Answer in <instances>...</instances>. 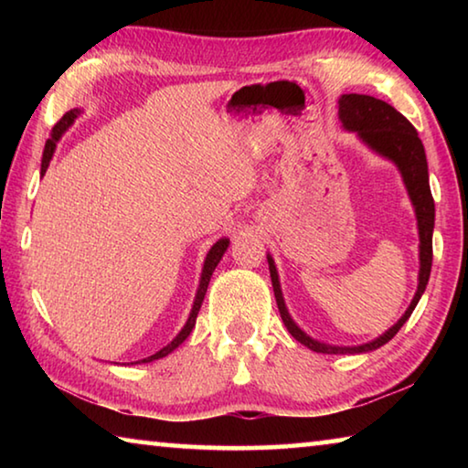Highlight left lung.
<instances>
[{
  "mask_svg": "<svg viewBox=\"0 0 468 468\" xmlns=\"http://www.w3.org/2000/svg\"><path fill=\"white\" fill-rule=\"evenodd\" d=\"M338 117L346 130L357 132L363 142L376 150V153L384 154L399 165L402 173V179H405L410 200H413L417 220H419V258H421V271H419V289L415 292L413 301H410L409 310L405 315L394 324V326L376 338L374 343L361 345V346H330L318 343L301 332L295 322L291 320V315L284 307L281 284H279V274H276V268L272 258H268V264H271V276H272V289L276 297V305H279L281 318L284 326L297 338L301 345L312 348L315 353H326V355H338V353H363V351H374V348L386 345L388 340L396 336V332L402 328L410 314H413L415 305L421 299L423 291L427 287V281H430L431 272V260H433V245H431V235H433V217H435V206L430 189V176H427V158H425V148L421 144V138L417 136V130L413 128L405 115L399 113L392 105L388 102L367 97V94H343V99L338 101Z\"/></svg>",
  "mask_w": 468,
  "mask_h": 468,
  "instance_id": "left-lung-1",
  "label": "left lung"
}]
</instances>
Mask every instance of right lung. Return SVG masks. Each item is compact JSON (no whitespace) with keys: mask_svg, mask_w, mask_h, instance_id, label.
I'll use <instances>...</instances> for the list:
<instances>
[{"mask_svg":"<svg viewBox=\"0 0 468 468\" xmlns=\"http://www.w3.org/2000/svg\"><path fill=\"white\" fill-rule=\"evenodd\" d=\"M78 115V111L74 109V111H68L66 115L61 117V120L53 125V132H51V138L47 140V144H45V153H43V163H41V176L43 173L47 171V167H49V161H51V156H53V150H55V144H58V140H59V136L63 132H66L68 128H69V123L74 122V117ZM227 245H229V241L227 239H220V241H217L215 245H212V250L208 251V256H206V262H204V271H202V281H200V289H197V295H196V301H194V310H192V314H189V320H187V324L184 326V330L179 332V335L173 338V343L171 345H167V346H163L161 351L158 353H154V355H150V357H146V359H142V363H148V361H154V359H161V357H165V355H169L173 348H177L181 343H184V340L189 336V332H192V328H194V324H196V318H197V312H200V307H202V301H204V295H206V289H208V282H210V276H212V272H215V268H217V264L220 262V258H223V253H225V250H227ZM140 363V361H138Z\"/></svg>","mask_w":468,"mask_h":468,"instance_id":"obj_1","label":"right lung"}]
</instances>
